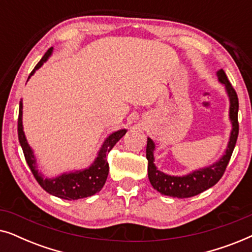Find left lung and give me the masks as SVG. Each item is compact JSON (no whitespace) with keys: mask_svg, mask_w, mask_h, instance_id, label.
<instances>
[{"mask_svg":"<svg viewBox=\"0 0 252 252\" xmlns=\"http://www.w3.org/2000/svg\"><path fill=\"white\" fill-rule=\"evenodd\" d=\"M218 80L225 85L226 92L229 97V119L232 122V132H230L229 142L227 146L226 153L217 163L212 164L211 166L199 168L191 173L184 177H173V175L165 174L160 172L154 164V141L148 137L147 141V159H148V177L153 187L159 191L160 194L172 196L178 198H188L192 196L198 195L206 189L211 188L218 182L225 173L227 165L232 157L233 150L235 148L237 135H239V120H237V113H239V98L235 89L233 88L225 71L219 70L217 72Z\"/></svg>","mask_w":252,"mask_h":252,"instance_id":"obj_1","label":"left lung"}]
</instances>
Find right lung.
<instances>
[{"instance_id":"1","label":"right lung","mask_w":252,"mask_h":252,"mask_svg":"<svg viewBox=\"0 0 252 252\" xmlns=\"http://www.w3.org/2000/svg\"><path fill=\"white\" fill-rule=\"evenodd\" d=\"M51 53H53V48L48 49L47 53L44 54V56L41 58V61L34 67V70L31 72V75L37 68L42 66V64L48 60V57L50 56ZM126 132V129H120L112 133L111 135H109V137H106V140L104 141V143H103V146L98 151V155L96 157L95 161L88 168H85L82 171L64 173L54 179H48L44 178L36 168V159L34 157L33 150L31 149L29 143H27L25 134H24L23 130V102H19L18 139L20 146H22L24 156H25L26 163L29 164L35 180L39 182V185L44 190L51 195L57 196L60 198L67 199V201L88 197V196L94 195L101 190L109 174V164L108 160H106V157H108L110 150L125 135Z\"/></svg>"}]
</instances>
